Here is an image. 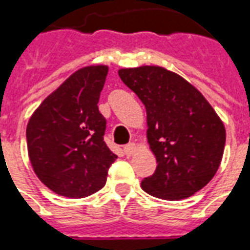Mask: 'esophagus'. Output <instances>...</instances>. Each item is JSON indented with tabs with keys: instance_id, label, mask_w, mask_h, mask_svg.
I'll list each match as a JSON object with an SVG mask.
<instances>
[{
	"instance_id": "1",
	"label": "esophagus",
	"mask_w": 250,
	"mask_h": 250,
	"mask_svg": "<svg viewBox=\"0 0 250 250\" xmlns=\"http://www.w3.org/2000/svg\"><path fill=\"white\" fill-rule=\"evenodd\" d=\"M136 151H138V147H136V144L135 143L127 144V146L125 147V153L127 155V156H132Z\"/></svg>"
}]
</instances>
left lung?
<instances>
[{"label": "left lung", "mask_w": 250, "mask_h": 250, "mask_svg": "<svg viewBox=\"0 0 250 250\" xmlns=\"http://www.w3.org/2000/svg\"><path fill=\"white\" fill-rule=\"evenodd\" d=\"M118 74L147 111V139L158 167L142 180L143 191L164 200L195 195L220 167L223 120L195 86L167 68L140 66Z\"/></svg>", "instance_id": "obj_1"}]
</instances>
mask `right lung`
<instances>
[{
  "mask_svg": "<svg viewBox=\"0 0 250 250\" xmlns=\"http://www.w3.org/2000/svg\"><path fill=\"white\" fill-rule=\"evenodd\" d=\"M107 73L104 64L79 68L29 119L31 167L57 195L82 199L98 192L118 158L104 143L106 119L98 108Z\"/></svg>",
  "mask_w": 250,
  "mask_h": 250,
  "instance_id": "obj_1",
  "label": "right lung"
}]
</instances>
